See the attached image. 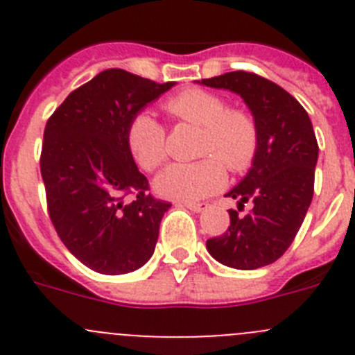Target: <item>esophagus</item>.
I'll use <instances>...</instances> for the list:
<instances>
[{
    "label": "esophagus",
    "mask_w": 355,
    "mask_h": 355,
    "mask_svg": "<svg viewBox=\"0 0 355 355\" xmlns=\"http://www.w3.org/2000/svg\"><path fill=\"white\" fill-rule=\"evenodd\" d=\"M183 206H187L188 209H192V211H196V213L205 211V209L208 208V205H206V202H183Z\"/></svg>",
    "instance_id": "34e87169"
}]
</instances>
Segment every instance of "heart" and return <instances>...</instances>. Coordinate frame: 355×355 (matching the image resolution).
<instances>
[{
    "instance_id": "heart-1",
    "label": "heart",
    "mask_w": 355,
    "mask_h": 355,
    "mask_svg": "<svg viewBox=\"0 0 355 355\" xmlns=\"http://www.w3.org/2000/svg\"><path fill=\"white\" fill-rule=\"evenodd\" d=\"M165 108L174 117L202 128L196 163H172L155 180V190L165 199H205L225 184V168L241 172L249 168L258 150V126L249 114L231 110L224 97L205 89H188L168 99ZM126 142L135 162L144 171H155L167 158L165 130L153 115L131 119Z\"/></svg>"
}]
</instances>
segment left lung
Here are the masks:
<instances>
[{"label":"left lung","instance_id":"left-lung-1","mask_svg":"<svg viewBox=\"0 0 355 355\" xmlns=\"http://www.w3.org/2000/svg\"><path fill=\"white\" fill-rule=\"evenodd\" d=\"M197 83L238 94L258 126L252 165L225 193L238 200V211L247 202L253 209L245 216L229 209L231 225L209 238L206 249L236 270L270 265L291 245L311 205L318 144L309 115L291 94L254 72H225Z\"/></svg>","mask_w":355,"mask_h":355}]
</instances>
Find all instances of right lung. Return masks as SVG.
Wrapping results in <instances>:
<instances>
[{"label":"right lung","mask_w":355,"mask_h":355,"mask_svg":"<svg viewBox=\"0 0 355 355\" xmlns=\"http://www.w3.org/2000/svg\"><path fill=\"white\" fill-rule=\"evenodd\" d=\"M106 69L71 92L44 130L40 174L48 211L69 252L106 275L139 270L171 208L155 199L126 142L131 119L174 87ZM133 193L135 200L124 203Z\"/></svg>","instance_id":"add662e5"}]
</instances>
